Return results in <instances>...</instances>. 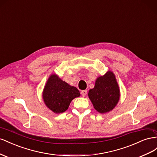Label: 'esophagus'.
<instances>
[{"instance_id":"esophagus-1","label":"esophagus","mask_w":157,"mask_h":157,"mask_svg":"<svg viewBox=\"0 0 157 157\" xmlns=\"http://www.w3.org/2000/svg\"><path fill=\"white\" fill-rule=\"evenodd\" d=\"M87 90H83V91H81V94H82V95L83 97L86 96V95H87Z\"/></svg>"}]
</instances>
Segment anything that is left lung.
<instances>
[{
	"label": "left lung",
	"mask_w": 157,
	"mask_h": 157,
	"mask_svg": "<svg viewBox=\"0 0 157 157\" xmlns=\"http://www.w3.org/2000/svg\"><path fill=\"white\" fill-rule=\"evenodd\" d=\"M88 96L94 109L99 113L105 114L113 110L120 97V87L113 71L109 70L105 75L98 77Z\"/></svg>",
	"instance_id": "left-lung-1"
}]
</instances>
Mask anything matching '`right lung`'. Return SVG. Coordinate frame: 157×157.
Returning <instances> with one entry per match:
<instances>
[{"instance_id": "obj_1", "label": "right lung", "mask_w": 157, "mask_h": 157, "mask_svg": "<svg viewBox=\"0 0 157 157\" xmlns=\"http://www.w3.org/2000/svg\"><path fill=\"white\" fill-rule=\"evenodd\" d=\"M43 99L47 108L55 114H60L68 109L74 98L80 93L75 87L62 80L59 75L52 74L48 78L43 91Z\"/></svg>"}]
</instances>
